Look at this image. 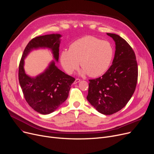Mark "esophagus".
<instances>
[{
    "instance_id": "obj_1",
    "label": "esophagus",
    "mask_w": 154,
    "mask_h": 154,
    "mask_svg": "<svg viewBox=\"0 0 154 154\" xmlns=\"http://www.w3.org/2000/svg\"><path fill=\"white\" fill-rule=\"evenodd\" d=\"M80 79H76L75 80V81H74V83L75 84H77V83L79 82H80Z\"/></svg>"
}]
</instances>
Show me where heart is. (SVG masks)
Listing matches in <instances>:
<instances>
[{
  "instance_id": "b5f03b06",
  "label": "heart",
  "mask_w": 154,
  "mask_h": 154,
  "mask_svg": "<svg viewBox=\"0 0 154 154\" xmlns=\"http://www.w3.org/2000/svg\"><path fill=\"white\" fill-rule=\"evenodd\" d=\"M114 57V48L107 40L85 36L73 42L69 51H63L60 62L69 74L78 69L79 62L82 73L90 77L103 75L109 68Z\"/></svg>"
}]
</instances>
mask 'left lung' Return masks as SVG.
I'll return each instance as SVG.
<instances>
[{
  "instance_id": "obj_1",
  "label": "left lung",
  "mask_w": 154,
  "mask_h": 154,
  "mask_svg": "<svg viewBox=\"0 0 154 154\" xmlns=\"http://www.w3.org/2000/svg\"><path fill=\"white\" fill-rule=\"evenodd\" d=\"M116 42L112 65L99 78L89 80L87 99L99 112L111 115L124 108L134 94L138 79L134 51L125 40L107 33Z\"/></svg>"
}]
</instances>
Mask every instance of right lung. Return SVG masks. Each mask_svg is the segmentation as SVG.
<instances>
[{
  "mask_svg": "<svg viewBox=\"0 0 154 154\" xmlns=\"http://www.w3.org/2000/svg\"><path fill=\"white\" fill-rule=\"evenodd\" d=\"M60 37V34H49L32 38L24 49L19 63V80L24 98L32 109L41 114H51L66 100L75 78L59 70L54 61L42 74L32 78L24 71V59L34 48L46 47L51 48L58 61Z\"/></svg>",
  "mask_w": 154,
  "mask_h": 154,
  "instance_id": "obj_1",
  "label": "right lung"
}]
</instances>
